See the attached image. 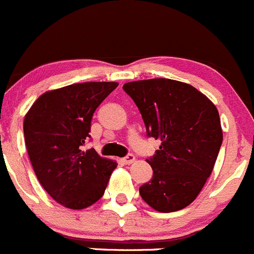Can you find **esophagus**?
I'll return each instance as SVG.
<instances>
[{"label":"esophagus","instance_id":"obj_1","mask_svg":"<svg viewBox=\"0 0 254 254\" xmlns=\"http://www.w3.org/2000/svg\"><path fill=\"white\" fill-rule=\"evenodd\" d=\"M122 160H124L125 164H132L133 161L135 160V156L133 155V154H127V155L125 156V158L122 159Z\"/></svg>","mask_w":254,"mask_h":254}]
</instances>
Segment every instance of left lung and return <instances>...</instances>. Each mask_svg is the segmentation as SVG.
Here are the masks:
<instances>
[{"label": "left lung", "instance_id": "obj_1", "mask_svg": "<svg viewBox=\"0 0 254 254\" xmlns=\"http://www.w3.org/2000/svg\"><path fill=\"white\" fill-rule=\"evenodd\" d=\"M124 90L139 110L146 135L161 142L146 160L153 177L140 186V195L161 213L181 210L215 165L223 143L218 110L192 85L166 78L126 83Z\"/></svg>", "mask_w": 254, "mask_h": 254}]
</instances>
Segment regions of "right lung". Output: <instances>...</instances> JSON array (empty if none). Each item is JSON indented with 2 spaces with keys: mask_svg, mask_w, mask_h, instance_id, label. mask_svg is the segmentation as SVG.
Segmentation results:
<instances>
[{
  "mask_svg": "<svg viewBox=\"0 0 254 254\" xmlns=\"http://www.w3.org/2000/svg\"><path fill=\"white\" fill-rule=\"evenodd\" d=\"M117 83L88 82L48 91L24 119L28 155L39 182L60 204L84 209L103 197L115 161L83 150L94 112Z\"/></svg>",
  "mask_w": 254,
  "mask_h": 254,
  "instance_id": "obj_1",
  "label": "right lung"
}]
</instances>
